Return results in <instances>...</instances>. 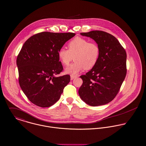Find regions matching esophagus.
Segmentation results:
<instances>
[{"label":"esophagus","mask_w":146,"mask_h":146,"mask_svg":"<svg viewBox=\"0 0 146 146\" xmlns=\"http://www.w3.org/2000/svg\"><path fill=\"white\" fill-rule=\"evenodd\" d=\"M77 77V76H70V80H73V79H74Z\"/></svg>","instance_id":"esophagus-1"}]
</instances>
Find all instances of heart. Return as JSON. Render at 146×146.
I'll return each mask as SVG.
<instances>
[{"label": "heart", "instance_id": "b5f03b06", "mask_svg": "<svg viewBox=\"0 0 146 146\" xmlns=\"http://www.w3.org/2000/svg\"><path fill=\"white\" fill-rule=\"evenodd\" d=\"M68 50L61 48L58 52L60 61L65 66L69 65L74 57L75 61L65 69V73L75 76L84 69H91L97 64L100 50L96 42L76 36L68 43Z\"/></svg>", "mask_w": 146, "mask_h": 146}]
</instances>
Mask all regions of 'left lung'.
Here are the masks:
<instances>
[{
    "mask_svg": "<svg viewBox=\"0 0 146 146\" xmlns=\"http://www.w3.org/2000/svg\"><path fill=\"white\" fill-rule=\"evenodd\" d=\"M94 39L100 53L96 65L80 77L78 90L81 99L91 106L106 104L116 97L126 75V53L116 38L100 30L81 33Z\"/></svg>",
    "mask_w": 146,
    "mask_h": 146,
    "instance_id": "1",
    "label": "left lung"
}]
</instances>
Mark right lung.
Instances as JSON below:
<instances>
[{"mask_svg":"<svg viewBox=\"0 0 146 146\" xmlns=\"http://www.w3.org/2000/svg\"><path fill=\"white\" fill-rule=\"evenodd\" d=\"M73 33L36 34L25 42L16 60L19 84L30 101L40 107L58 102L70 80L69 75L57 77L63 70L58 52Z\"/></svg>","mask_w":146,"mask_h":146,"instance_id":"obj_1","label":"right lung"}]
</instances>
